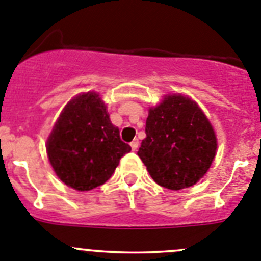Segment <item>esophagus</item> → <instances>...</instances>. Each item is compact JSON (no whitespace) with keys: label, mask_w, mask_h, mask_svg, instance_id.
<instances>
[{"label":"esophagus","mask_w":261,"mask_h":261,"mask_svg":"<svg viewBox=\"0 0 261 261\" xmlns=\"http://www.w3.org/2000/svg\"><path fill=\"white\" fill-rule=\"evenodd\" d=\"M130 145H131V149L133 150H136L139 148V140L138 139H134L133 142L130 143Z\"/></svg>","instance_id":"esophagus-1"}]
</instances>
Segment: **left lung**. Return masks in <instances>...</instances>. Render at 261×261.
<instances>
[{"mask_svg":"<svg viewBox=\"0 0 261 261\" xmlns=\"http://www.w3.org/2000/svg\"><path fill=\"white\" fill-rule=\"evenodd\" d=\"M145 134L138 155L158 186L171 191L194 186L215 158L213 125L188 96L167 95L149 108Z\"/></svg>","mask_w":261,"mask_h":261,"instance_id":"8db88e82","label":"left lung"}]
</instances>
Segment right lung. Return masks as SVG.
Returning <instances> with one entry per match:
<instances>
[{
    "mask_svg": "<svg viewBox=\"0 0 261 261\" xmlns=\"http://www.w3.org/2000/svg\"><path fill=\"white\" fill-rule=\"evenodd\" d=\"M46 150L58 177L84 192L104 184L131 147L121 140L99 94L86 92L64 107Z\"/></svg>",
    "mask_w": 261,
    "mask_h": 261,
    "instance_id": "right-lung-1",
    "label": "right lung"
}]
</instances>
